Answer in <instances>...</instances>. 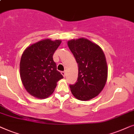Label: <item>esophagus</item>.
<instances>
[{
  "mask_svg": "<svg viewBox=\"0 0 134 134\" xmlns=\"http://www.w3.org/2000/svg\"><path fill=\"white\" fill-rule=\"evenodd\" d=\"M61 74L63 75V76H64L65 77V72H61Z\"/></svg>",
  "mask_w": 134,
  "mask_h": 134,
  "instance_id": "obj_1",
  "label": "esophagus"
}]
</instances>
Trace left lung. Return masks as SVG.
Instances as JSON below:
<instances>
[{
    "instance_id": "8db88e82",
    "label": "left lung",
    "mask_w": 134,
    "mask_h": 134,
    "mask_svg": "<svg viewBox=\"0 0 134 134\" xmlns=\"http://www.w3.org/2000/svg\"><path fill=\"white\" fill-rule=\"evenodd\" d=\"M78 66L77 81L70 85L71 92L80 100H88L102 91L107 79V65L99 46L81 38L68 42Z\"/></svg>"
}]
</instances>
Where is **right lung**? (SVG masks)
Wrapping results in <instances>:
<instances>
[{"label":"right lung","instance_id":"right-lung-1","mask_svg":"<svg viewBox=\"0 0 134 134\" xmlns=\"http://www.w3.org/2000/svg\"><path fill=\"white\" fill-rule=\"evenodd\" d=\"M61 41L42 40L27 48L20 61V76L25 89L39 99L51 95L63 76L57 70L53 54Z\"/></svg>","mask_w":134,"mask_h":134}]
</instances>
